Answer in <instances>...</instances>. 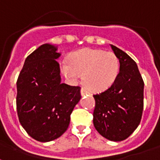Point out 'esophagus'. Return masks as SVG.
I'll use <instances>...</instances> for the list:
<instances>
[{"label": "esophagus", "instance_id": "34e87169", "mask_svg": "<svg viewBox=\"0 0 160 160\" xmlns=\"http://www.w3.org/2000/svg\"><path fill=\"white\" fill-rule=\"evenodd\" d=\"M90 92L87 90V89H85V88H81V95H85V94H89Z\"/></svg>", "mask_w": 160, "mask_h": 160}]
</instances>
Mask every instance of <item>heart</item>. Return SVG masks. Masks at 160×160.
<instances>
[{
	"mask_svg": "<svg viewBox=\"0 0 160 160\" xmlns=\"http://www.w3.org/2000/svg\"><path fill=\"white\" fill-rule=\"evenodd\" d=\"M61 68L70 80H76L80 74H83V82L87 88L103 91L114 83L120 62L112 51L86 48L72 53L69 62H63Z\"/></svg>",
	"mask_w": 160,
	"mask_h": 160,
	"instance_id": "1",
	"label": "heart"
}]
</instances>
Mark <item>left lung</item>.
I'll return each mask as SVG.
<instances>
[{"label":"left lung","instance_id":"8db88e82","mask_svg":"<svg viewBox=\"0 0 160 160\" xmlns=\"http://www.w3.org/2000/svg\"><path fill=\"white\" fill-rule=\"evenodd\" d=\"M111 46L119 59L120 70L107 90L93 95V125L104 138L121 141L127 139L141 122L144 81L134 60L118 47Z\"/></svg>","mask_w":160,"mask_h":160}]
</instances>
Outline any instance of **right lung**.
<instances>
[{"instance_id":"add662e5","label":"right lung","mask_w":160,"mask_h":160,"mask_svg":"<svg viewBox=\"0 0 160 160\" xmlns=\"http://www.w3.org/2000/svg\"><path fill=\"white\" fill-rule=\"evenodd\" d=\"M45 43L26 57L17 80L19 120L31 137L41 142L59 138L80 98V87L61 83V54Z\"/></svg>"}]
</instances>
